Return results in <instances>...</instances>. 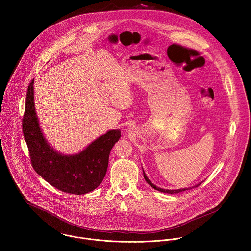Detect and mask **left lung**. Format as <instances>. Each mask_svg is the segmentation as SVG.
<instances>
[{
  "label": "left lung",
  "mask_w": 251,
  "mask_h": 251,
  "mask_svg": "<svg viewBox=\"0 0 251 251\" xmlns=\"http://www.w3.org/2000/svg\"><path fill=\"white\" fill-rule=\"evenodd\" d=\"M143 174H144V179L151 186V187H153L154 189H156V190H158V191H161V192H165V193H170V194H174V193H179V192H181V191H184V190H187V189H189V188H191V187H186V188H179V189H163V188H160V187H157V186H155L150 179H148V177L146 176V174H145V172H144L143 170ZM201 184V182L200 183H198V184H196V185H194L193 187H197V186H199ZM192 187V188H193Z\"/></svg>",
  "instance_id": "8db88e82"
}]
</instances>
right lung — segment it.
Segmentation results:
<instances>
[{"mask_svg": "<svg viewBox=\"0 0 251 251\" xmlns=\"http://www.w3.org/2000/svg\"><path fill=\"white\" fill-rule=\"evenodd\" d=\"M22 129L36 173L61 191L77 195L91 192L101 183L107 171L110 151L121 138V131L113 129L79 153L64 155L56 151L39 127L34 102V80L27 91Z\"/></svg>", "mask_w": 251, "mask_h": 251, "instance_id": "1", "label": "right lung"}]
</instances>
